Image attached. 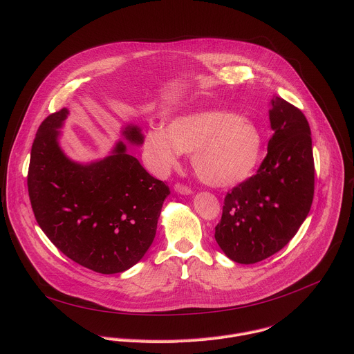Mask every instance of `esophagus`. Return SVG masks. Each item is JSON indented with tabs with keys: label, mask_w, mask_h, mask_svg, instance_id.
<instances>
[{
	"label": "esophagus",
	"mask_w": 354,
	"mask_h": 354,
	"mask_svg": "<svg viewBox=\"0 0 354 354\" xmlns=\"http://www.w3.org/2000/svg\"><path fill=\"white\" fill-rule=\"evenodd\" d=\"M175 190L180 194H192V189L183 183H176L175 185Z\"/></svg>",
	"instance_id": "esophagus-1"
}]
</instances>
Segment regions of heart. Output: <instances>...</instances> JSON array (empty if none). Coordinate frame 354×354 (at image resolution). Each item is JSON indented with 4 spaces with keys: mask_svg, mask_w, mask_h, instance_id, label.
<instances>
[{
    "mask_svg": "<svg viewBox=\"0 0 354 354\" xmlns=\"http://www.w3.org/2000/svg\"><path fill=\"white\" fill-rule=\"evenodd\" d=\"M262 151L258 127L235 113L210 111L174 119L165 130L151 127L144 137L145 158L157 175H167L180 153H193L198 178L230 186L254 174Z\"/></svg>",
    "mask_w": 354,
    "mask_h": 354,
    "instance_id": "1",
    "label": "heart"
}]
</instances>
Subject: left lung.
<instances>
[{"instance_id":"1","label":"left lung","mask_w":354,"mask_h":354,"mask_svg":"<svg viewBox=\"0 0 354 354\" xmlns=\"http://www.w3.org/2000/svg\"><path fill=\"white\" fill-rule=\"evenodd\" d=\"M273 136L257 175L227 193L216 241L242 265L258 263L284 248L307 218L315 168L310 124L298 108L273 96Z\"/></svg>"}]
</instances>
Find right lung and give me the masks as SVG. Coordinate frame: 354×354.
Masks as SVG:
<instances>
[{
    "mask_svg": "<svg viewBox=\"0 0 354 354\" xmlns=\"http://www.w3.org/2000/svg\"><path fill=\"white\" fill-rule=\"evenodd\" d=\"M68 111L48 115L33 140L28 192L41 231L75 263L113 274L134 266L153 243L169 187L151 176L119 141L104 160H68L57 137ZM123 136L142 144L137 126Z\"/></svg>",
    "mask_w": 354,
    "mask_h": 354,
    "instance_id": "obj_1",
    "label": "right lung"
}]
</instances>
